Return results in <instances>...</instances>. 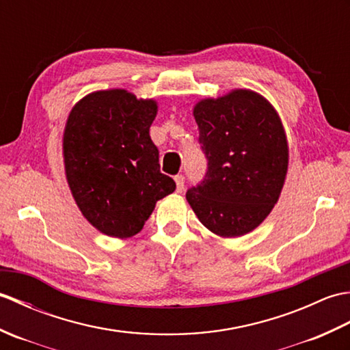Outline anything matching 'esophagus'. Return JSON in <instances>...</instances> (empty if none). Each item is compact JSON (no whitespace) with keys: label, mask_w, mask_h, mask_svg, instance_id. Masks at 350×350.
Segmentation results:
<instances>
[{"label":"esophagus","mask_w":350,"mask_h":350,"mask_svg":"<svg viewBox=\"0 0 350 350\" xmlns=\"http://www.w3.org/2000/svg\"><path fill=\"white\" fill-rule=\"evenodd\" d=\"M174 182H176L177 192H182L185 189V177L182 174H177L174 176Z\"/></svg>","instance_id":"esophagus-1"}]
</instances>
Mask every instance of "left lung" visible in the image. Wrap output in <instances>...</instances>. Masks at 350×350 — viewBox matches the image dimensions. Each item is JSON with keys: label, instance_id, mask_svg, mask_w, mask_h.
<instances>
[{"label": "left lung", "instance_id": "obj_1", "mask_svg": "<svg viewBox=\"0 0 350 350\" xmlns=\"http://www.w3.org/2000/svg\"><path fill=\"white\" fill-rule=\"evenodd\" d=\"M204 179L187 192L212 233L237 237L262 224L284 185L288 147L277 111L263 96L233 90L194 107Z\"/></svg>", "mask_w": 350, "mask_h": 350}]
</instances>
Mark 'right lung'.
Segmentation results:
<instances>
[{"label":"right lung","mask_w":350,"mask_h":350,"mask_svg":"<svg viewBox=\"0 0 350 350\" xmlns=\"http://www.w3.org/2000/svg\"><path fill=\"white\" fill-rule=\"evenodd\" d=\"M156 111L153 99L120 88L87 94L70 111L63 135L66 179L79 211L103 234L139 233L156 202L176 189L161 173L148 133Z\"/></svg>","instance_id":"1"}]
</instances>
